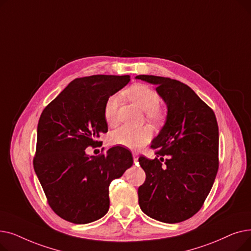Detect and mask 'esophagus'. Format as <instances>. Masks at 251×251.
Masks as SVG:
<instances>
[{
	"instance_id": "1",
	"label": "esophagus",
	"mask_w": 251,
	"mask_h": 251,
	"mask_svg": "<svg viewBox=\"0 0 251 251\" xmlns=\"http://www.w3.org/2000/svg\"><path fill=\"white\" fill-rule=\"evenodd\" d=\"M132 156H133V161H134V163H136V162L138 161V153H137V152H135V151H133V152H132Z\"/></svg>"
}]
</instances>
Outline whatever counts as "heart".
Wrapping results in <instances>:
<instances>
[{
    "label": "heart",
    "mask_w": 251,
    "mask_h": 251,
    "mask_svg": "<svg viewBox=\"0 0 251 251\" xmlns=\"http://www.w3.org/2000/svg\"><path fill=\"white\" fill-rule=\"evenodd\" d=\"M124 95L144 111L147 120L153 124L163 122L166 118V111L161 107V96L159 92L149 85L137 83L128 87ZM120 98L118 95L109 97L104 103L103 117L109 125L113 126L118 122V109ZM151 137V131L148 127L134 128L122 126L116 129L110 135V141L117 146H123L131 150L138 149L148 143Z\"/></svg>",
    "instance_id": "b5f03b06"
}]
</instances>
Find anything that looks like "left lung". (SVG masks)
Here are the masks:
<instances>
[{
  "label": "left lung",
  "mask_w": 251,
  "mask_h": 251,
  "mask_svg": "<svg viewBox=\"0 0 251 251\" xmlns=\"http://www.w3.org/2000/svg\"><path fill=\"white\" fill-rule=\"evenodd\" d=\"M156 85L168 107L167 121L151 142L156 157L139 156L146 181L138 188L142 212L175 224L203 205L219 169V127L214 111L186 84L176 79L138 75Z\"/></svg>",
  "instance_id": "8db88e82"
}]
</instances>
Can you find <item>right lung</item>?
Segmentation results:
<instances>
[{
  "instance_id": "right-lung-1",
  "label": "right lung",
  "mask_w": 251,
  "mask_h": 251,
  "mask_svg": "<svg viewBox=\"0 0 251 251\" xmlns=\"http://www.w3.org/2000/svg\"><path fill=\"white\" fill-rule=\"evenodd\" d=\"M129 81V75L76 78L39 117L34 171L49 205L66 221L87 224L103 217L111 182L133 164L131 152L119 146L99 155L85 153L108 132L105 101Z\"/></svg>"
}]
</instances>
